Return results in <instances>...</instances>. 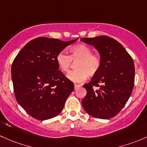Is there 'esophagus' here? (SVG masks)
Returning <instances> with one entry per match:
<instances>
[{
	"instance_id": "obj_1",
	"label": "esophagus",
	"mask_w": 147,
	"mask_h": 147,
	"mask_svg": "<svg viewBox=\"0 0 147 147\" xmlns=\"http://www.w3.org/2000/svg\"><path fill=\"white\" fill-rule=\"evenodd\" d=\"M80 86H80V85H78V84H74V88L77 89V88H78Z\"/></svg>"
}]
</instances>
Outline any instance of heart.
<instances>
[{"label": "heart", "mask_w": 147, "mask_h": 147, "mask_svg": "<svg viewBox=\"0 0 147 147\" xmlns=\"http://www.w3.org/2000/svg\"><path fill=\"white\" fill-rule=\"evenodd\" d=\"M71 55L61 51L56 57L58 66L63 72H68L76 63V69L69 72L66 75L70 81L75 83H81L86 81L87 75L94 76L100 67V58L98 55L91 54L89 47L85 45H78L70 49Z\"/></svg>", "instance_id": "b5f03b06"}]
</instances>
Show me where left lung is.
<instances>
[{
    "mask_svg": "<svg viewBox=\"0 0 147 147\" xmlns=\"http://www.w3.org/2000/svg\"><path fill=\"white\" fill-rule=\"evenodd\" d=\"M93 45L100 56L98 73L84 87L86 96L82 100L87 113L99 119L117 115L129 100L134 84V61L119 42L107 36L82 38Z\"/></svg>",
    "mask_w": 147,
    "mask_h": 147,
    "instance_id": "1",
    "label": "left lung"
}]
</instances>
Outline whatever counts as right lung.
I'll list each match as a JSON object with an SVG mask.
<instances>
[{
    "label": "right lung",
    "mask_w": 147,
    "mask_h": 147,
    "mask_svg": "<svg viewBox=\"0 0 147 147\" xmlns=\"http://www.w3.org/2000/svg\"><path fill=\"white\" fill-rule=\"evenodd\" d=\"M77 40L37 37L26 44L15 58L11 67L15 96L34 118L45 120L58 115L74 90V83L59 70L56 57Z\"/></svg>",
    "instance_id": "obj_1"
}]
</instances>
